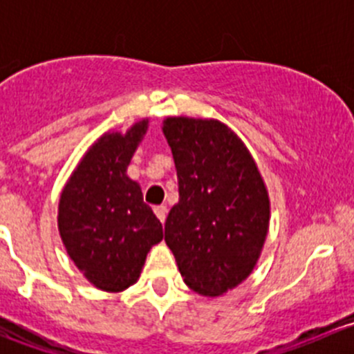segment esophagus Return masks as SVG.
I'll return each instance as SVG.
<instances>
[{"label": "esophagus", "mask_w": 354, "mask_h": 354, "mask_svg": "<svg viewBox=\"0 0 354 354\" xmlns=\"http://www.w3.org/2000/svg\"><path fill=\"white\" fill-rule=\"evenodd\" d=\"M154 212H156V216H157V219L160 221V223L164 224V221H166V216H167V209L164 205H159V207H156L154 209Z\"/></svg>", "instance_id": "obj_1"}]
</instances>
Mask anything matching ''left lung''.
Returning <instances> with one entry per match:
<instances>
[{"label":"left lung","mask_w":354,"mask_h":354,"mask_svg":"<svg viewBox=\"0 0 354 354\" xmlns=\"http://www.w3.org/2000/svg\"><path fill=\"white\" fill-rule=\"evenodd\" d=\"M180 200L164 240L188 288L217 298L253 272L269 233L270 198L248 147L214 118L167 116Z\"/></svg>","instance_id":"left-lung-1"}]
</instances>
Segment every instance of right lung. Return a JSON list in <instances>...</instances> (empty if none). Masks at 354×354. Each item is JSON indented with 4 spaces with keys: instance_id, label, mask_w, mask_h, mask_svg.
I'll return each instance as SVG.
<instances>
[{
    "instance_id": "right-lung-1",
    "label": "right lung",
    "mask_w": 354,
    "mask_h": 354,
    "mask_svg": "<svg viewBox=\"0 0 354 354\" xmlns=\"http://www.w3.org/2000/svg\"><path fill=\"white\" fill-rule=\"evenodd\" d=\"M149 130V118L102 133L80 157L58 202V231L68 257L101 291L133 286L162 224L127 174Z\"/></svg>"
}]
</instances>
